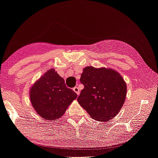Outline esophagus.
I'll return each instance as SVG.
<instances>
[{
  "label": "esophagus",
  "mask_w": 158,
  "mask_h": 158,
  "mask_svg": "<svg viewBox=\"0 0 158 158\" xmlns=\"http://www.w3.org/2000/svg\"><path fill=\"white\" fill-rule=\"evenodd\" d=\"M73 90H74V92L76 93L77 95H79V89L78 88V86H75Z\"/></svg>",
  "instance_id": "34e87169"
}]
</instances>
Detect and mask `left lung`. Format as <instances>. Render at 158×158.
I'll return each instance as SVG.
<instances>
[{
  "label": "left lung",
  "instance_id": "1",
  "mask_svg": "<svg viewBox=\"0 0 158 158\" xmlns=\"http://www.w3.org/2000/svg\"><path fill=\"white\" fill-rule=\"evenodd\" d=\"M80 81L84 85L77 101L96 121L106 122L120 112L126 97L127 85L111 68H84Z\"/></svg>",
  "mask_w": 158,
  "mask_h": 158
}]
</instances>
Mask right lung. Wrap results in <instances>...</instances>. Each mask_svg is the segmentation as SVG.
Here are the masks:
<instances>
[{"label": "right lung", "instance_id": "add662e5", "mask_svg": "<svg viewBox=\"0 0 158 158\" xmlns=\"http://www.w3.org/2000/svg\"><path fill=\"white\" fill-rule=\"evenodd\" d=\"M77 94L65 85L64 79L55 69H49L30 89V100L42 118L55 121L64 114Z\"/></svg>", "mask_w": 158, "mask_h": 158}]
</instances>
